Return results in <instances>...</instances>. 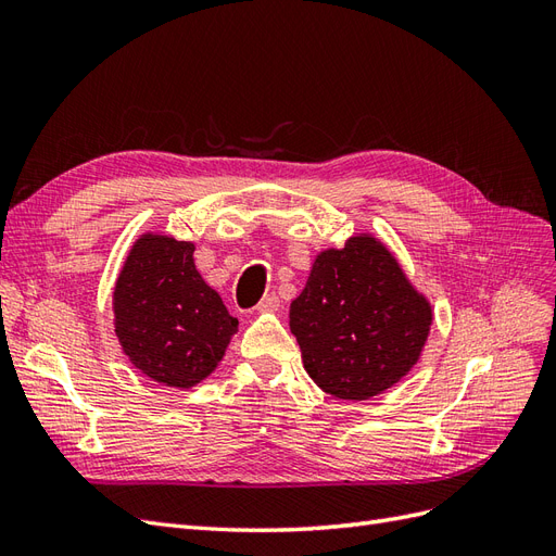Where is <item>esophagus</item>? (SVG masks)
Segmentation results:
<instances>
[{"mask_svg": "<svg viewBox=\"0 0 556 556\" xmlns=\"http://www.w3.org/2000/svg\"><path fill=\"white\" fill-rule=\"evenodd\" d=\"M280 308V301L276 294H266L260 304H257V311L260 313H276Z\"/></svg>", "mask_w": 556, "mask_h": 556, "instance_id": "1", "label": "esophagus"}]
</instances>
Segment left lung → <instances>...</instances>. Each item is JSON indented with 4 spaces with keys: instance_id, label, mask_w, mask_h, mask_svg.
Segmentation results:
<instances>
[{
    "instance_id": "1",
    "label": "left lung",
    "mask_w": 556,
    "mask_h": 556,
    "mask_svg": "<svg viewBox=\"0 0 556 556\" xmlns=\"http://www.w3.org/2000/svg\"><path fill=\"white\" fill-rule=\"evenodd\" d=\"M431 306L382 243L355 237L317 255L290 329L308 376L331 396L371 399L419 359Z\"/></svg>"
}]
</instances>
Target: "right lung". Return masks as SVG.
I'll use <instances>...</instances> for the list:
<instances>
[{
	"label": "right lung",
	"mask_w": 556,
	"mask_h": 556,
	"mask_svg": "<svg viewBox=\"0 0 556 556\" xmlns=\"http://www.w3.org/2000/svg\"><path fill=\"white\" fill-rule=\"evenodd\" d=\"M192 252V243L148 233L131 248L113 292L125 355L166 387L204 380L239 327L199 276Z\"/></svg>",
	"instance_id": "obj_1"
}]
</instances>
